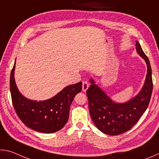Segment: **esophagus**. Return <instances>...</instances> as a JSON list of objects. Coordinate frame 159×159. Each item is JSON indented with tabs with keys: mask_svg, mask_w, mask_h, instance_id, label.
Here are the masks:
<instances>
[{
	"mask_svg": "<svg viewBox=\"0 0 159 159\" xmlns=\"http://www.w3.org/2000/svg\"><path fill=\"white\" fill-rule=\"evenodd\" d=\"M88 88H89V83L87 81H83L82 85V90L83 92H86L88 89Z\"/></svg>",
	"mask_w": 159,
	"mask_h": 159,
	"instance_id": "obj_1",
	"label": "esophagus"
}]
</instances>
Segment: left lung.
<instances>
[{
  "instance_id": "left-lung-1",
  "label": "left lung",
  "mask_w": 159,
  "mask_h": 159,
  "mask_svg": "<svg viewBox=\"0 0 159 159\" xmlns=\"http://www.w3.org/2000/svg\"><path fill=\"white\" fill-rule=\"evenodd\" d=\"M136 50L147 65L146 80L138 95L125 103H116L95 85L92 79L86 92L93 123L99 130L109 135H117L130 130L139 120L149 104L153 90L152 68L138 41H136Z\"/></svg>"
}]
</instances>
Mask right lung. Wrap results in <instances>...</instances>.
<instances>
[{
	"label": "right lung",
	"mask_w": 159,
	"mask_h": 159,
	"mask_svg": "<svg viewBox=\"0 0 159 159\" xmlns=\"http://www.w3.org/2000/svg\"><path fill=\"white\" fill-rule=\"evenodd\" d=\"M15 68V63L10 74V88L18 117L28 128L38 132L52 133L61 130L68 120L70 106L74 97L82 90V83L66 86L48 100H31L18 90L14 76Z\"/></svg>",
	"instance_id": "obj_1"
}]
</instances>
